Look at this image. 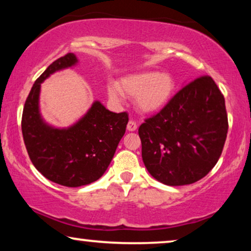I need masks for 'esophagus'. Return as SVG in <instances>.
Wrapping results in <instances>:
<instances>
[{"label": "esophagus", "mask_w": 251, "mask_h": 251, "mask_svg": "<svg viewBox=\"0 0 251 251\" xmlns=\"http://www.w3.org/2000/svg\"><path fill=\"white\" fill-rule=\"evenodd\" d=\"M126 129H128V131H136L137 130V125L135 121H132V120H130L128 122V125H126Z\"/></svg>", "instance_id": "esophagus-1"}]
</instances>
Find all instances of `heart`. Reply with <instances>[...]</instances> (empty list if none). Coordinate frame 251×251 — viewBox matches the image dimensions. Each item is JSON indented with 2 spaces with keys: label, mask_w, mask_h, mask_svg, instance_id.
I'll return each mask as SVG.
<instances>
[{
  "label": "heart",
  "mask_w": 251,
  "mask_h": 251,
  "mask_svg": "<svg viewBox=\"0 0 251 251\" xmlns=\"http://www.w3.org/2000/svg\"><path fill=\"white\" fill-rule=\"evenodd\" d=\"M175 81L171 75L154 71L139 72L120 78L107 85V96L114 104L122 101V95L135 98L136 107L145 114L162 109L171 99Z\"/></svg>",
  "instance_id": "heart-1"
}]
</instances>
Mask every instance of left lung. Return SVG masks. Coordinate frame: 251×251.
<instances>
[{
	"mask_svg": "<svg viewBox=\"0 0 251 251\" xmlns=\"http://www.w3.org/2000/svg\"><path fill=\"white\" fill-rule=\"evenodd\" d=\"M227 129L225 99L217 84L210 76L195 78L139 126L144 164L162 184H193L217 163Z\"/></svg>",
	"mask_w": 251,
	"mask_h": 251,
	"instance_id": "8db88e82",
	"label": "left lung"
}]
</instances>
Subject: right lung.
Listing matches in <instances>:
<instances>
[{
	"label": "right lung",
	"instance_id": "obj_1",
	"mask_svg": "<svg viewBox=\"0 0 251 251\" xmlns=\"http://www.w3.org/2000/svg\"><path fill=\"white\" fill-rule=\"evenodd\" d=\"M77 63L74 53H67L43 72L26 99L22 120L24 142L34 167L49 180L67 187L91 184L104 175L129 121L126 112L108 111L99 100L67 128L44 121L40 111L41 84Z\"/></svg>",
	"mask_w": 251,
	"mask_h": 251
}]
</instances>
